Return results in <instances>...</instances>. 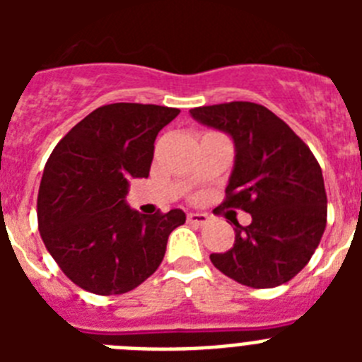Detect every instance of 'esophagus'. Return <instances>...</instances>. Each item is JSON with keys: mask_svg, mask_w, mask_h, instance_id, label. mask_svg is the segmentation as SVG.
Listing matches in <instances>:
<instances>
[{"mask_svg": "<svg viewBox=\"0 0 362 362\" xmlns=\"http://www.w3.org/2000/svg\"><path fill=\"white\" fill-rule=\"evenodd\" d=\"M188 223H192V225H206L210 221V216L209 214H203V212H190L187 216Z\"/></svg>", "mask_w": 362, "mask_h": 362, "instance_id": "esophagus-1", "label": "esophagus"}]
</instances>
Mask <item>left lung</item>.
<instances>
[{
  "mask_svg": "<svg viewBox=\"0 0 362 362\" xmlns=\"http://www.w3.org/2000/svg\"><path fill=\"white\" fill-rule=\"evenodd\" d=\"M192 117L230 134L235 165L225 201L214 210L239 209L252 216L235 225L228 252L210 261L230 279L252 288H274L299 274L326 228L321 166L303 139L267 107L250 101L197 107Z\"/></svg>",
  "mask_w": 362,
  "mask_h": 362,
  "instance_id": "8db88e82",
  "label": "left lung"
}]
</instances>
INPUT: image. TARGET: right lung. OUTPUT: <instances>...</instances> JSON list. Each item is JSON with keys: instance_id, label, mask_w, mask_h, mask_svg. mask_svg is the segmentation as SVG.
<instances>
[{"instance_id": "1", "label": "right lung", "mask_w": 362, "mask_h": 362, "mask_svg": "<svg viewBox=\"0 0 362 362\" xmlns=\"http://www.w3.org/2000/svg\"><path fill=\"white\" fill-rule=\"evenodd\" d=\"M177 108L112 103L79 121L50 153L37 194L47 250L79 288L134 290L158 270L183 210L143 216L127 206L132 177H148L153 141Z\"/></svg>"}]
</instances>
